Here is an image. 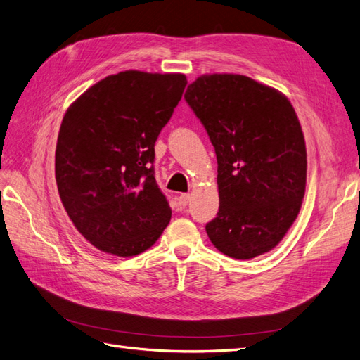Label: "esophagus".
<instances>
[{
    "label": "esophagus",
    "mask_w": 360,
    "mask_h": 360,
    "mask_svg": "<svg viewBox=\"0 0 360 360\" xmlns=\"http://www.w3.org/2000/svg\"><path fill=\"white\" fill-rule=\"evenodd\" d=\"M189 201H191V193H181L179 197V204L181 207H186L189 204Z\"/></svg>",
    "instance_id": "obj_1"
}]
</instances>
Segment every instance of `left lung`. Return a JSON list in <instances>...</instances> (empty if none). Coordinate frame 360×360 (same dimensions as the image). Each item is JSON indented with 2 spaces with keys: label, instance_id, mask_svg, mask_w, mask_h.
I'll use <instances>...</instances> for the list:
<instances>
[{
  "label": "left lung",
  "instance_id": "8db88e82",
  "mask_svg": "<svg viewBox=\"0 0 360 360\" xmlns=\"http://www.w3.org/2000/svg\"><path fill=\"white\" fill-rule=\"evenodd\" d=\"M217 159L219 212L205 225L216 249L250 259L274 249L302 207L307 147L287 97L243 75H202L188 85Z\"/></svg>",
  "mask_w": 360,
  "mask_h": 360
}]
</instances>
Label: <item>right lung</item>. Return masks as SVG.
Listing matches in <instances>:
<instances>
[{"instance_id": "add662e5", "label": "right lung", "mask_w": 360, "mask_h": 360, "mask_svg": "<svg viewBox=\"0 0 360 360\" xmlns=\"http://www.w3.org/2000/svg\"><path fill=\"white\" fill-rule=\"evenodd\" d=\"M186 84L181 73L120 72L64 114L58 193L76 230L102 252L138 255L169 224L171 207L155 179V144Z\"/></svg>"}]
</instances>
